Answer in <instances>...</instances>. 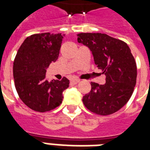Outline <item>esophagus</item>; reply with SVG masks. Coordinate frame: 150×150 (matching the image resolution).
Masks as SVG:
<instances>
[{"label":"esophagus","mask_w":150,"mask_h":150,"mask_svg":"<svg viewBox=\"0 0 150 150\" xmlns=\"http://www.w3.org/2000/svg\"><path fill=\"white\" fill-rule=\"evenodd\" d=\"M79 81H80V80H79V79H72V80H71V82L73 83H74V84H76V83H78Z\"/></svg>","instance_id":"1"}]
</instances>
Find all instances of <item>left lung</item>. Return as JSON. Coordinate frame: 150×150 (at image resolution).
<instances>
[{
    "instance_id": "8db88e82",
    "label": "left lung",
    "mask_w": 150,
    "mask_h": 150,
    "mask_svg": "<svg viewBox=\"0 0 150 150\" xmlns=\"http://www.w3.org/2000/svg\"><path fill=\"white\" fill-rule=\"evenodd\" d=\"M78 42L88 46L95 64L106 75V83L91 82V89L83 97L92 112L107 116L124 107L131 97L137 82V65L129 46L121 40L100 33H81Z\"/></svg>"
}]
</instances>
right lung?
I'll list each match as a JSON object with an SVG mask.
<instances>
[{"instance_id": "obj_1", "label": "right lung", "mask_w": 150, "mask_h": 150, "mask_svg": "<svg viewBox=\"0 0 150 150\" xmlns=\"http://www.w3.org/2000/svg\"><path fill=\"white\" fill-rule=\"evenodd\" d=\"M62 34H33L26 38L13 62V79L16 90L22 102L32 110L45 112L59 106L62 92L70 81L46 79V68L59 55Z\"/></svg>"}]
</instances>
